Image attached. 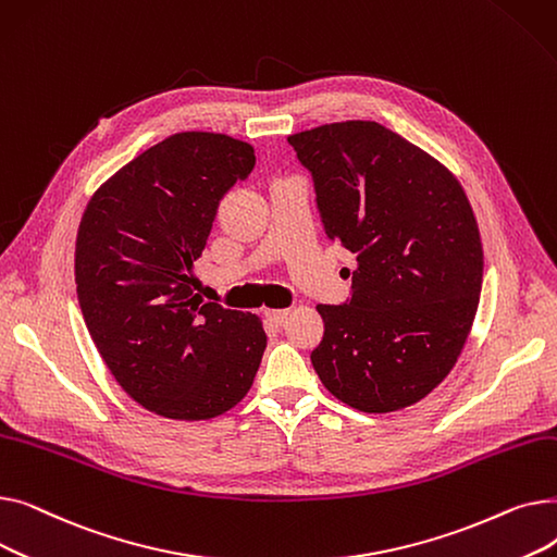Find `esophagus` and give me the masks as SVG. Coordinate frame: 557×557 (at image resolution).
I'll use <instances>...</instances> for the list:
<instances>
[{"label": "esophagus", "instance_id": "obj_1", "mask_svg": "<svg viewBox=\"0 0 557 557\" xmlns=\"http://www.w3.org/2000/svg\"><path fill=\"white\" fill-rule=\"evenodd\" d=\"M288 309H275V311H267V315H269V320L271 323H275V325H284V320L288 318Z\"/></svg>", "mask_w": 557, "mask_h": 557}]
</instances>
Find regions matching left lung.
I'll use <instances>...</instances> for the list:
<instances>
[{
  "label": "left lung",
  "instance_id": "1",
  "mask_svg": "<svg viewBox=\"0 0 557 557\" xmlns=\"http://www.w3.org/2000/svg\"><path fill=\"white\" fill-rule=\"evenodd\" d=\"M288 144L325 234L357 257L352 296L315 307L325 334L313 370L347 406L399 411L443 382L470 336L483 282L472 205L447 166L376 122L325 124Z\"/></svg>",
  "mask_w": 557,
  "mask_h": 557
}]
</instances>
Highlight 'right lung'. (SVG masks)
Masks as SVG:
<instances>
[{
	"mask_svg": "<svg viewBox=\"0 0 557 557\" xmlns=\"http://www.w3.org/2000/svg\"><path fill=\"white\" fill-rule=\"evenodd\" d=\"M252 166L246 141L175 133L116 171L83 212L74 273L87 332L120 386L162 418L230 411L267 349L255 313L191 288L219 200Z\"/></svg>",
	"mask_w": 557,
	"mask_h": 557,
	"instance_id": "add662e5",
	"label": "right lung"
}]
</instances>
